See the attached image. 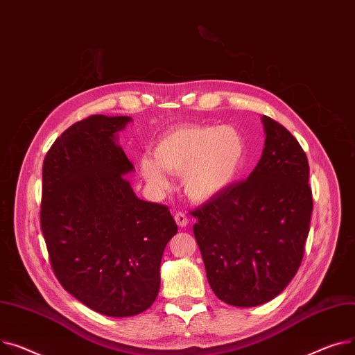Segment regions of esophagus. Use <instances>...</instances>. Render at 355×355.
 <instances>
[{
  "label": "esophagus",
  "instance_id": "34e87169",
  "mask_svg": "<svg viewBox=\"0 0 355 355\" xmlns=\"http://www.w3.org/2000/svg\"><path fill=\"white\" fill-rule=\"evenodd\" d=\"M173 218H175V222L180 226V227H186L187 226V223H189V218H187L184 214H182V212H176L175 215H173Z\"/></svg>",
  "mask_w": 355,
  "mask_h": 355
}]
</instances>
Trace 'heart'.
Instances as JSON below:
<instances>
[{
    "label": "heart",
    "instance_id": "1",
    "mask_svg": "<svg viewBox=\"0 0 355 355\" xmlns=\"http://www.w3.org/2000/svg\"><path fill=\"white\" fill-rule=\"evenodd\" d=\"M248 143L241 130L218 124H192L164 133L153 157L140 159L141 176L157 189L169 186L164 172L182 175L184 193L207 202L226 192L242 175Z\"/></svg>",
    "mask_w": 355,
    "mask_h": 355
}]
</instances>
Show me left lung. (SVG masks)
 I'll return each mask as SVG.
<instances>
[{
  "label": "left lung",
  "instance_id": "obj_1",
  "mask_svg": "<svg viewBox=\"0 0 355 355\" xmlns=\"http://www.w3.org/2000/svg\"><path fill=\"white\" fill-rule=\"evenodd\" d=\"M261 119L257 168L192 212L207 282L220 301L242 308L269 302L293 281L312 212L305 152L282 124Z\"/></svg>",
  "mask_w": 355,
  "mask_h": 355
}]
</instances>
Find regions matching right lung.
<instances>
[{
	"mask_svg": "<svg viewBox=\"0 0 355 355\" xmlns=\"http://www.w3.org/2000/svg\"><path fill=\"white\" fill-rule=\"evenodd\" d=\"M129 116H90L62 133L43 164L41 231L54 274L98 314L133 317L152 306L160 262L178 225L164 205L136 196L135 166L119 132Z\"/></svg>",
	"mask_w": 355,
	"mask_h": 355,
	"instance_id": "add662e5",
	"label": "right lung"
}]
</instances>
